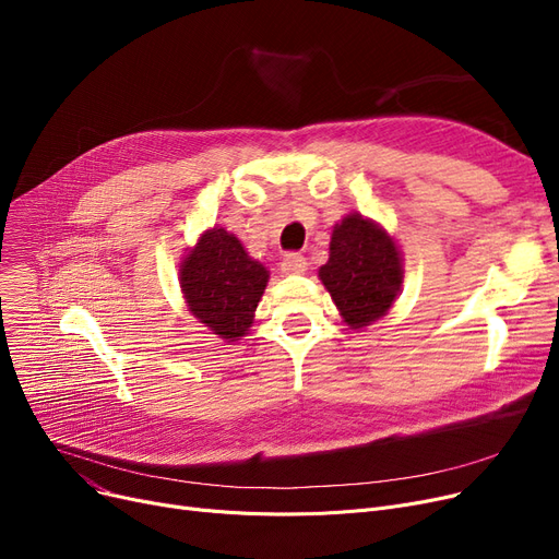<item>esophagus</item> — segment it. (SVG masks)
I'll use <instances>...</instances> for the list:
<instances>
[{
    "instance_id": "obj_1",
    "label": "esophagus",
    "mask_w": 559,
    "mask_h": 559,
    "mask_svg": "<svg viewBox=\"0 0 559 559\" xmlns=\"http://www.w3.org/2000/svg\"><path fill=\"white\" fill-rule=\"evenodd\" d=\"M283 274H304L308 270V260L301 253H287L281 262Z\"/></svg>"
}]
</instances>
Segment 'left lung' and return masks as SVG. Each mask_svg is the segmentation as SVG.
Instances as JSON below:
<instances>
[{
    "label": "left lung",
    "mask_w": 559,
    "mask_h": 559,
    "mask_svg": "<svg viewBox=\"0 0 559 559\" xmlns=\"http://www.w3.org/2000/svg\"><path fill=\"white\" fill-rule=\"evenodd\" d=\"M319 278L346 324L362 329L383 317L396 299L403 281L401 255L383 228L348 215L333 230L331 255Z\"/></svg>",
    "instance_id": "1"
}]
</instances>
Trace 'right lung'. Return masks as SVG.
Here are the masks:
<instances>
[{"label": "right lung", "mask_w": 559, "mask_h": 559, "mask_svg": "<svg viewBox=\"0 0 559 559\" xmlns=\"http://www.w3.org/2000/svg\"><path fill=\"white\" fill-rule=\"evenodd\" d=\"M267 278V270L224 228L205 230L181 264V287L192 314L228 342L253 324Z\"/></svg>", "instance_id": "obj_1"}]
</instances>
